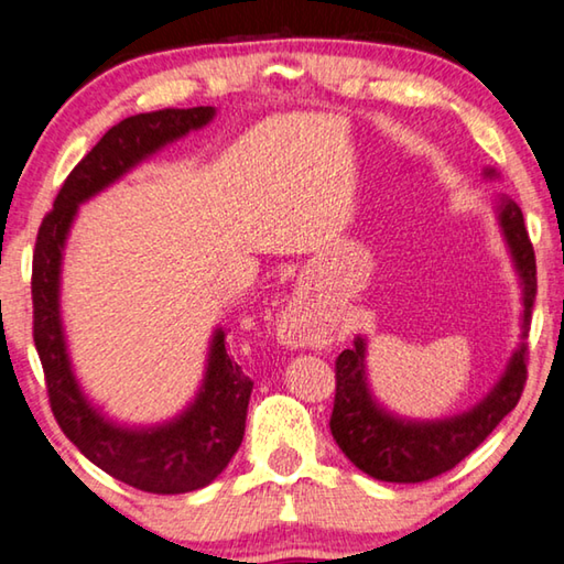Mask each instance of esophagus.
Segmentation results:
<instances>
[{
  "mask_svg": "<svg viewBox=\"0 0 564 564\" xmlns=\"http://www.w3.org/2000/svg\"><path fill=\"white\" fill-rule=\"evenodd\" d=\"M279 338L285 346H321L323 330L313 323L308 303L293 301L279 321Z\"/></svg>",
  "mask_w": 564,
  "mask_h": 564,
  "instance_id": "esophagus-1",
  "label": "esophagus"
}]
</instances>
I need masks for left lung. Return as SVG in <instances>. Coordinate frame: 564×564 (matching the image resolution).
<instances>
[{"mask_svg":"<svg viewBox=\"0 0 564 564\" xmlns=\"http://www.w3.org/2000/svg\"><path fill=\"white\" fill-rule=\"evenodd\" d=\"M485 176H495L488 169ZM498 218L505 241L512 253L522 283V338H528L534 293H538V265L524 228L520 206L502 196ZM528 380V346L512 358L485 400L463 415L445 420H405L390 415L370 395L366 378V338L352 340V348L336 358V400H333L330 433L348 460L370 477L383 482H425L465 460L500 420L518 405Z\"/></svg>","mask_w":564,"mask_h":564,"instance_id":"obj_1","label":"left lung"}]
</instances>
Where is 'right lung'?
I'll use <instances>...</instances> for the list:
<instances>
[{
    "instance_id": "add662e5",
    "label": "right lung",
    "mask_w": 564,
    "mask_h": 564,
    "mask_svg": "<svg viewBox=\"0 0 564 564\" xmlns=\"http://www.w3.org/2000/svg\"><path fill=\"white\" fill-rule=\"evenodd\" d=\"M214 107L159 109L111 127L66 176L54 208L36 234L32 261L34 346L56 423L84 457L131 488L178 495L206 488L231 463L246 431L253 380L226 352V333L216 328L202 390L184 413L154 427H123L101 415L76 383L66 352L59 279L76 208L188 131L206 127Z\"/></svg>"
}]
</instances>
